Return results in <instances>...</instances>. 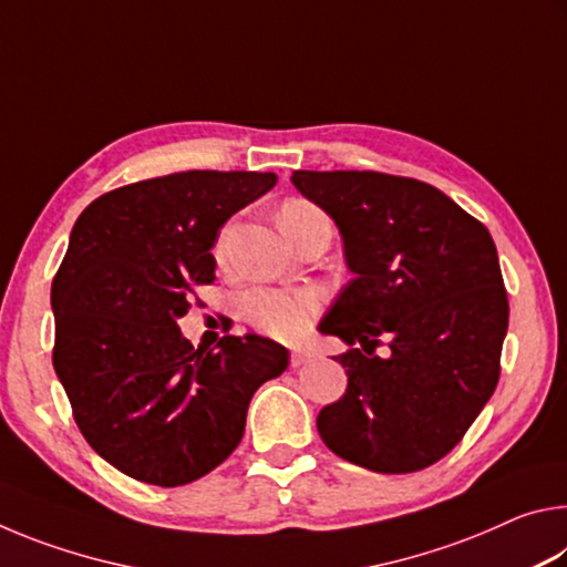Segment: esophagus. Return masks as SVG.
Wrapping results in <instances>:
<instances>
[{
	"mask_svg": "<svg viewBox=\"0 0 567 567\" xmlns=\"http://www.w3.org/2000/svg\"><path fill=\"white\" fill-rule=\"evenodd\" d=\"M305 362H310V354H307V352H292L290 354L292 368H300V364H305Z\"/></svg>",
	"mask_w": 567,
	"mask_h": 567,
	"instance_id": "esophagus-1",
	"label": "esophagus"
}]
</instances>
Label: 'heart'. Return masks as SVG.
I'll return each mask as SVG.
<instances>
[{"label": "heart", "instance_id": "heart-1", "mask_svg": "<svg viewBox=\"0 0 567 567\" xmlns=\"http://www.w3.org/2000/svg\"><path fill=\"white\" fill-rule=\"evenodd\" d=\"M277 223H280L287 239H292L305 227L328 223V217L307 199H287L280 207ZM320 307L322 297L310 287H260V290L247 292L243 300L245 318L257 330L277 340L302 338Z\"/></svg>", "mask_w": 567, "mask_h": 567}]
</instances>
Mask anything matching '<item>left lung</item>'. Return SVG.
<instances>
[{
    "label": "left lung",
    "mask_w": 567,
    "mask_h": 567,
    "mask_svg": "<svg viewBox=\"0 0 567 567\" xmlns=\"http://www.w3.org/2000/svg\"><path fill=\"white\" fill-rule=\"evenodd\" d=\"M338 225L352 280L320 322L360 344L340 354L344 395L318 433L372 473H415L453 450L501 378L507 292L491 233L427 182L382 172H292ZM380 339L391 354L371 352Z\"/></svg>",
    "instance_id": "8db88e82"
}]
</instances>
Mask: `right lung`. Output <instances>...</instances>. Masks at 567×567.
Instances as JSON below:
<instances>
[{
  "label": "right lung",
  "mask_w": 567,
  "mask_h": 567,
  "mask_svg": "<svg viewBox=\"0 0 567 567\" xmlns=\"http://www.w3.org/2000/svg\"><path fill=\"white\" fill-rule=\"evenodd\" d=\"M275 172L189 169L94 199L52 282L54 372L94 453L140 483L207 475L245 435L249 400L287 350L225 334L182 338L195 287L215 280L219 227L275 187Z\"/></svg>",
  "instance_id": "right-lung-1"
}]
</instances>
